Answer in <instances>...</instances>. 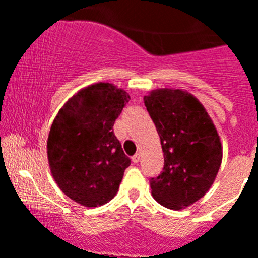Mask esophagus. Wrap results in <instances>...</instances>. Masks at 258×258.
Wrapping results in <instances>:
<instances>
[{
    "label": "esophagus",
    "instance_id": "obj_1",
    "mask_svg": "<svg viewBox=\"0 0 258 258\" xmlns=\"http://www.w3.org/2000/svg\"><path fill=\"white\" fill-rule=\"evenodd\" d=\"M140 158H141V155H140V153H136L135 156H132V162L134 163L140 162Z\"/></svg>",
    "mask_w": 258,
    "mask_h": 258
}]
</instances>
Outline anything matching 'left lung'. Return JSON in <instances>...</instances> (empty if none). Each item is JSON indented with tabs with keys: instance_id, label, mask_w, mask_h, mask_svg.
Here are the masks:
<instances>
[{
	"instance_id": "8db88e82",
	"label": "left lung",
	"mask_w": 258,
	"mask_h": 258,
	"mask_svg": "<svg viewBox=\"0 0 258 258\" xmlns=\"http://www.w3.org/2000/svg\"><path fill=\"white\" fill-rule=\"evenodd\" d=\"M144 101L165 157L162 173L151 178V194L163 207L183 210L207 194L220 170L217 128L204 105L186 90L156 88Z\"/></svg>"
}]
</instances>
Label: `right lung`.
I'll return each mask as SVG.
<instances>
[{"mask_svg":"<svg viewBox=\"0 0 258 258\" xmlns=\"http://www.w3.org/2000/svg\"><path fill=\"white\" fill-rule=\"evenodd\" d=\"M130 98L112 83H93L69 98L52 122L47 157L54 182L88 209L116 196L131 165L112 130Z\"/></svg>","mask_w":258,"mask_h":258,"instance_id":"obj_1","label":"right lung"}]
</instances>
